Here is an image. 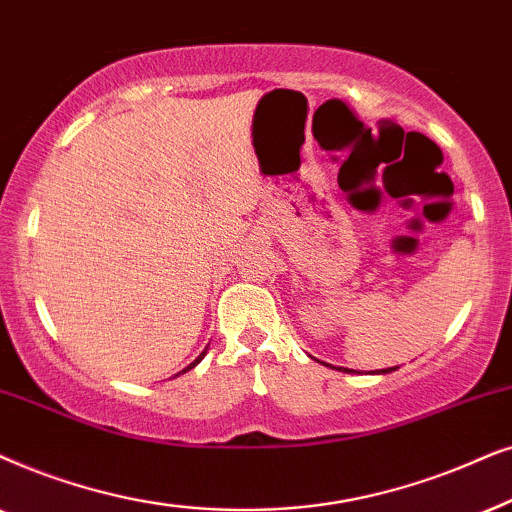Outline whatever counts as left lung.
<instances>
[{"mask_svg":"<svg viewBox=\"0 0 512 512\" xmlns=\"http://www.w3.org/2000/svg\"><path fill=\"white\" fill-rule=\"evenodd\" d=\"M337 370H342V372H351V370H346V367H337ZM393 370H398V367H386V370H381L379 374H388V372H393Z\"/></svg>","mask_w":512,"mask_h":512,"instance_id":"8db88e82","label":"left lung"}]
</instances>
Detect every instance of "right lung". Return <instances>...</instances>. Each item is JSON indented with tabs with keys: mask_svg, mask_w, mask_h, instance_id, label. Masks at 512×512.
<instances>
[{
	"mask_svg": "<svg viewBox=\"0 0 512 512\" xmlns=\"http://www.w3.org/2000/svg\"><path fill=\"white\" fill-rule=\"evenodd\" d=\"M203 356H206V351H203V353H201V356H199V358H196L192 365H189V367H185V370H182V372H177V374H185L187 370H192V367H196V365H199V363H201V360H203ZM177 374H175V377H177Z\"/></svg>",
	"mask_w": 512,
	"mask_h": 512,
	"instance_id": "right-lung-1",
	"label": "right lung"
}]
</instances>
